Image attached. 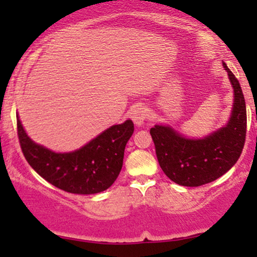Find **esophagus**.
Returning <instances> with one entry per match:
<instances>
[{"instance_id":"1","label":"esophagus","mask_w":257,"mask_h":257,"mask_svg":"<svg viewBox=\"0 0 257 257\" xmlns=\"http://www.w3.org/2000/svg\"><path fill=\"white\" fill-rule=\"evenodd\" d=\"M131 117L137 126L143 125L144 121H146L147 117H148V110H147L146 106L138 105L134 109V110H132Z\"/></svg>"}]
</instances>
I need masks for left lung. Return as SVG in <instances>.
Wrapping results in <instances>:
<instances>
[{"instance_id": "8db88e82", "label": "left lung", "mask_w": 257, "mask_h": 257, "mask_svg": "<svg viewBox=\"0 0 257 257\" xmlns=\"http://www.w3.org/2000/svg\"><path fill=\"white\" fill-rule=\"evenodd\" d=\"M224 70L233 88L232 113L227 123L201 138H189L170 125L151 128L159 165L175 183L199 187L217 180L234 166L246 136V108L239 81L226 63Z\"/></svg>"}]
</instances>
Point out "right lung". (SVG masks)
<instances>
[{"instance_id": "1", "label": "right lung", "mask_w": 257, "mask_h": 257, "mask_svg": "<svg viewBox=\"0 0 257 257\" xmlns=\"http://www.w3.org/2000/svg\"><path fill=\"white\" fill-rule=\"evenodd\" d=\"M18 137L30 166L57 188L74 194H96L108 189L119 176L134 122L126 120L104 130L81 148L57 153L34 142L17 114Z\"/></svg>"}]
</instances>
